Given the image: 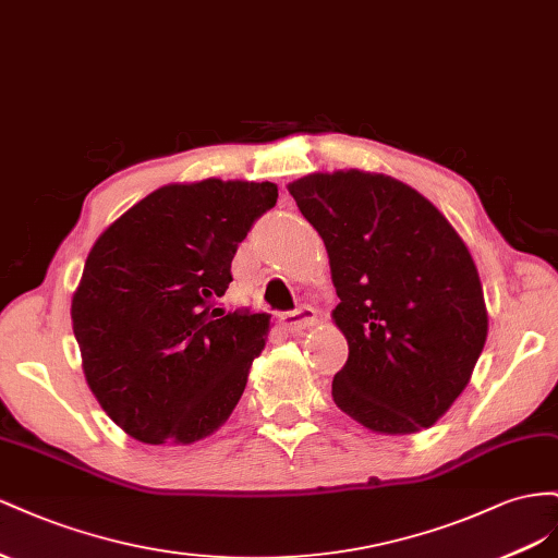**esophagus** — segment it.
<instances>
[{
    "label": "esophagus",
    "instance_id": "1",
    "mask_svg": "<svg viewBox=\"0 0 558 558\" xmlns=\"http://www.w3.org/2000/svg\"><path fill=\"white\" fill-rule=\"evenodd\" d=\"M315 317H317V315H315V311H313L311 306H299L296 311L282 313V315H280V323H282L284 329L301 331V329H306V327L315 325Z\"/></svg>",
    "mask_w": 558,
    "mask_h": 558
}]
</instances>
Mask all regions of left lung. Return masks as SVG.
I'll return each mask as SVG.
<instances>
[{"instance_id": "left-lung-1", "label": "left lung", "mask_w": 558, "mask_h": 558, "mask_svg": "<svg viewBox=\"0 0 558 558\" xmlns=\"http://www.w3.org/2000/svg\"><path fill=\"white\" fill-rule=\"evenodd\" d=\"M288 189L323 235L341 299L331 315L348 360L333 376V402L384 435L437 423L470 384L488 331L463 238L388 174L313 172Z\"/></svg>"}]
</instances>
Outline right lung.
<instances>
[{
    "mask_svg": "<svg viewBox=\"0 0 558 558\" xmlns=\"http://www.w3.org/2000/svg\"><path fill=\"white\" fill-rule=\"evenodd\" d=\"M278 201L274 182L168 184L111 225L72 296L84 374L107 416L145 444L225 425L262 353L268 313L215 308L233 254Z\"/></svg>",
    "mask_w": 558,
    "mask_h": 558,
    "instance_id": "right-lung-1",
    "label": "right lung"
}]
</instances>
